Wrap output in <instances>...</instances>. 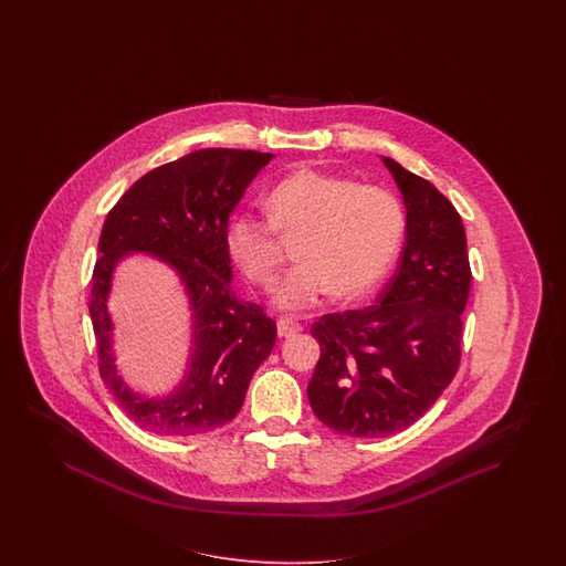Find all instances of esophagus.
<instances>
[{
	"mask_svg": "<svg viewBox=\"0 0 566 566\" xmlns=\"http://www.w3.org/2000/svg\"><path fill=\"white\" fill-rule=\"evenodd\" d=\"M303 326L294 319V317H280L277 319V336L280 338H291L294 334H298Z\"/></svg>",
	"mask_w": 566,
	"mask_h": 566,
	"instance_id": "esophagus-1",
	"label": "esophagus"
}]
</instances>
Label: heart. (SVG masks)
<instances>
[{
    "label": "heart",
    "instance_id": "b5f03b06",
    "mask_svg": "<svg viewBox=\"0 0 566 566\" xmlns=\"http://www.w3.org/2000/svg\"><path fill=\"white\" fill-rule=\"evenodd\" d=\"M268 218L240 213L228 226V251L242 274L274 289L284 249L294 244L296 268L277 291V305L307 308L327 292L357 298L384 280L405 240V209L390 190L326 171H292L268 195Z\"/></svg>",
    "mask_w": 566,
    "mask_h": 566
}]
</instances>
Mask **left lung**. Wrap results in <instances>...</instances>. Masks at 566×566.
<instances>
[{"instance_id": "8db88e82", "label": "left lung", "mask_w": 566, "mask_h": 566, "mask_svg": "<svg viewBox=\"0 0 566 566\" xmlns=\"http://www.w3.org/2000/svg\"><path fill=\"white\" fill-rule=\"evenodd\" d=\"M407 206V244L376 305L311 326L322 355L308 381L315 417L350 438L412 426L461 365L471 265L459 211L426 178L384 157Z\"/></svg>"}]
</instances>
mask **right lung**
<instances>
[{
	"label": "right lung",
	"instance_id": "obj_1",
	"mask_svg": "<svg viewBox=\"0 0 566 566\" xmlns=\"http://www.w3.org/2000/svg\"><path fill=\"white\" fill-rule=\"evenodd\" d=\"M249 149H199L147 171L109 209L91 277L88 313L103 384L138 428L157 436H197L240 411L249 381L275 344L265 308L230 291L228 218L249 182L272 161ZM168 260L190 292L196 329L190 371L166 399H143L120 381L111 355L104 301L113 265L126 252Z\"/></svg>",
	"mask_w": 566,
	"mask_h": 566
}]
</instances>
